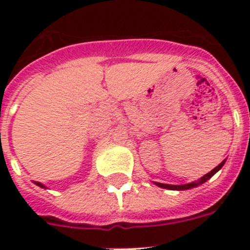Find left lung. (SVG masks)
I'll list each match as a JSON object with an SVG mask.
<instances>
[{
	"label": "left lung",
	"instance_id": "8db88e82",
	"mask_svg": "<svg viewBox=\"0 0 250 250\" xmlns=\"http://www.w3.org/2000/svg\"><path fill=\"white\" fill-rule=\"evenodd\" d=\"M226 161H223V162H221V164L218 165L215 168H213V170L210 171V172H208L206 175H204L198 182H193V183H189V184H183V186H171V184H164V183H156L157 186L161 187V188H166V189H171V190H186V189H190V188H193V187H197L200 186V184H202V183H205L206 180H209L211 176H213L215 172H218V171L221 170L222 166L225 165Z\"/></svg>",
	"mask_w": 250,
	"mask_h": 250
}]
</instances>
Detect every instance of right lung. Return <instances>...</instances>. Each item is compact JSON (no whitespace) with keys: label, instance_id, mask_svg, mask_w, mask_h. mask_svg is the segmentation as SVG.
<instances>
[{"label":"right lung","instance_id":"right-lung-1","mask_svg":"<svg viewBox=\"0 0 250 250\" xmlns=\"http://www.w3.org/2000/svg\"><path fill=\"white\" fill-rule=\"evenodd\" d=\"M35 184H36V186H39V187H41V188H45L44 184H41V183H39V182H35Z\"/></svg>","mask_w":250,"mask_h":250}]
</instances>
